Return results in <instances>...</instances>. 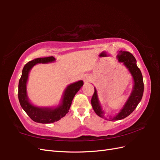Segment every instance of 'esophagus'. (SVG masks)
<instances>
[{
	"label": "esophagus",
	"mask_w": 160,
	"mask_h": 160,
	"mask_svg": "<svg viewBox=\"0 0 160 160\" xmlns=\"http://www.w3.org/2000/svg\"><path fill=\"white\" fill-rule=\"evenodd\" d=\"M84 82H89V78H84Z\"/></svg>",
	"instance_id": "esophagus-1"
}]
</instances>
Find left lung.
Segmentation results:
<instances>
[{
    "mask_svg": "<svg viewBox=\"0 0 160 160\" xmlns=\"http://www.w3.org/2000/svg\"><path fill=\"white\" fill-rule=\"evenodd\" d=\"M118 60L120 62H124V65L127 67L133 78L134 87L131 96L129 97L127 102H126L124 107L121 110L116 116L110 118L111 121L120 120L128 116L132 113L135 108L142 100L144 93V82L143 77L140 69L138 67L136 64V60L132 54L128 52H122L120 51L118 54ZM91 105L96 113L101 118H103V111H102L100 104L98 100L96 89H94V93L91 98Z\"/></svg>",
    "mask_w": 160,
    "mask_h": 160,
    "instance_id": "left-lung-1",
    "label": "left lung"
}]
</instances>
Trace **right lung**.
Listing matches in <instances>:
<instances>
[{"mask_svg":"<svg viewBox=\"0 0 160 160\" xmlns=\"http://www.w3.org/2000/svg\"><path fill=\"white\" fill-rule=\"evenodd\" d=\"M54 60H55V58L49 56L38 58L29 61L23 67L22 76L19 80L18 96L20 106L32 120L36 122H39V123H53L65 116V115L69 112L75 95L80 90L84 84L83 81L80 80L68 86L64 91L62 104L56 108H38L32 105L28 101L26 91V84L28 79L29 71L36 64L48 63L53 62Z\"/></svg>","mask_w":160,"mask_h":160,"instance_id":"obj_1","label":"right lung"}]
</instances>
